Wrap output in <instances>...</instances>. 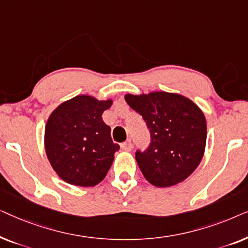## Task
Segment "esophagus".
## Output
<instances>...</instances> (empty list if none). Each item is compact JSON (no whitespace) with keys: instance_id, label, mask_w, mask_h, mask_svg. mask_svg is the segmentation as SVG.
I'll return each mask as SVG.
<instances>
[{"instance_id":"1","label":"esophagus","mask_w":248,"mask_h":248,"mask_svg":"<svg viewBox=\"0 0 248 248\" xmlns=\"http://www.w3.org/2000/svg\"><path fill=\"white\" fill-rule=\"evenodd\" d=\"M121 148H122V150H124V151H131L132 148H133V144H132L131 140H126L124 143L121 144Z\"/></svg>"}]
</instances>
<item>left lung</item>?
<instances>
[{"mask_svg": "<svg viewBox=\"0 0 248 248\" xmlns=\"http://www.w3.org/2000/svg\"><path fill=\"white\" fill-rule=\"evenodd\" d=\"M125 100L150 131L147 150L135 152L145 179L157 187L185 181L204 155L206 121L202 110L188 98L165 91L127 93Z\"/></svg>", "mask_w": 248, "mask_h": 248, "instance_id": "left-lung-1", "label": "left lung"}]
</instances>
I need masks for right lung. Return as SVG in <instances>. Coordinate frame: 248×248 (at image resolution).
Listing matches in <instances>:
<instances>
[{
    "instance_id": "right-lung-1",
    "label": "right lung",
    "mask_w": 248,
    "mask_h": 248,
    "mask_svg": "<svg viewBox=\"0 0 248 248\" xmlns=\"http://www.w3.org/2000/svg\"><path fill=\"white\" fill-rule=\"evenodd\" d=\"M113 100L81 94L64 101L45 126V150L56 174L71 185L89 187L103 181L120 145L114 143L103 113Z\"/></svg>"
}]
</instances>
